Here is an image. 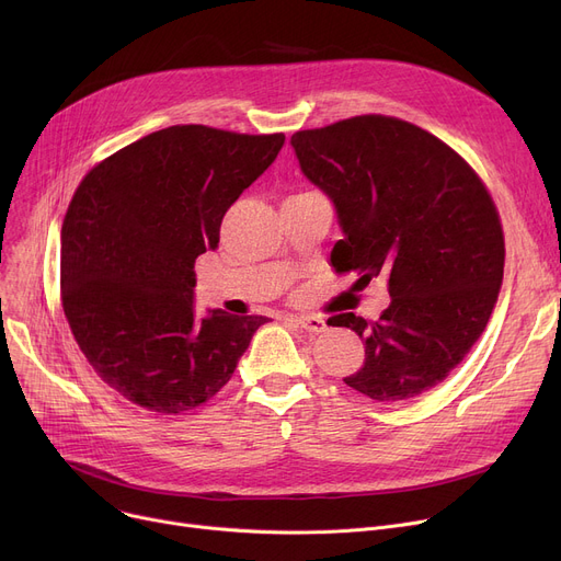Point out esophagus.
I'll list each match as a JSON object with an SVG mask.
<instances>
[{
  "label": "esophagus",
  "mask_w": 561,
  "mask_h": 561,
  "mask_svg": "<svg viewBox=\"0 0 561 561\" xmlns=\"http://www.w3.org/2000/svg\"><path fill=\"white\" fill-rule=\"evenodd\" d=\"M290 322H296L300 330H307L309 334H320L328 330V322L320 316H296V318H290Z\"/></svg>",
  "instance_id": "34e87169"
}]
</instances>
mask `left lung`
<instances>
[{
    "label": "left lung",
    "mask_w": 561,
    "mask_h": 561,
    "mask_svg": "<svg viewBox=\"0 0 561 561\" xmlns=\"http://www.w3.org/2000/svg\"><path fill=\"white\" fill-rule=\"evenodd\" d=\"M290 145L336 206L334 271L389 284L377 320L334 316L366 345L343 381L377 402L430 391L482 336L503 284L505 236L484 182L450 145L391 115L296 131Z\"/></svg>",
    "instance_id": "1"
}]
</instances>
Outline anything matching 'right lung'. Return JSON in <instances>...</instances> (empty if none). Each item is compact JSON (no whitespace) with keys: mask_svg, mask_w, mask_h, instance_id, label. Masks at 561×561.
Instances as JSON below:
<instances>
[{"mask_svg":"<svg viewBox=\"0 0 561 561\" xmlns=\"http://www.w3.org/2000/svg\"><path fill=\"white\" fill-rule=\"evenodd\" d=\"M284 134L174 125L100 161L61 229V302L102 381L154 414H182L231 379L263 316L193 309L195 259Z\"/></svg>","mask_w":561,"mask_h":561,"instance_id":"right-lung-1","label":"right lung"}]
</instances>
